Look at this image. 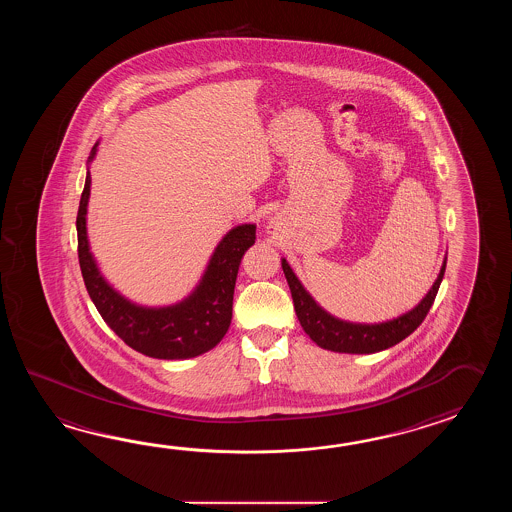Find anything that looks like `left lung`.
<instances>
[{
	"instance_id": "8db88e82",
	"label": "left lung",
	"mask_w": 512,
	"mask_h": 512,
	"mask_svg": "<svg viewBox=\"0 0 512 512\" xmlns=\"http://www.w3.org/2000/svg\"><path fill=\"white\" fill-rule=\"evenodd\" d=\"M445 267L446 261H443V267L432 289L412 311L382 324H353L329 315L316 304L311 294L305 291L304 285L296 278L289 263L282 260L283 274L293 294L294 311L305 333L320 348L337 351V353H355V355L377 353L382 349L392 348L408 335H412L415 329L421 326V322L425 320L430 307L434 304L435 294L439 291V285L445 276Z\"/></svg>"
}]
</instances>
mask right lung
Returning <instances> with one entry per match:
<instances>
[{
  "instance_id": "1",
  "label": "right lung",
  "mask_w": 512,
  "mask_h": 512,
  "mask_svg": "<svg viewBox=\"0 0 512 512\" xmlns=\"http://www.w3.org/2000/svg\"><path fill=\"white\" fill-rule=\"evenodd\" d=\"M95 153L97 144L89 161H93ZM89 188L91 177L87 170L77 214L78 261L87 293L104 322L130 348L153 359H192L218 346L229 331L234 285L241 258L256 240V225H240L219 241L201 282L183 302L168 307H142L131 304L104 280L89 252L86 230Z\"/></svg>"
}]
</instances>
